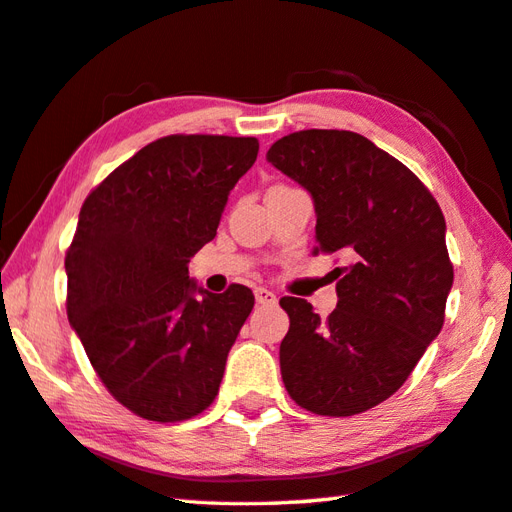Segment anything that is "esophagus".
<instances>
[{"label": "esophagus", "instance_id": "obj_1", "mask_svg": "<svg viewBox=\"0 0 512 512\" xmlns=\"http://www.w3.org/2000/svg\"><path fill=\"white\" fill-rule=\"evenodd\" d=\"M255 299L257 303H262V306H275L277 303L275 292H270L266 288H255Z\"/></svg>", "mask_w": 512, "mask_h": 512}]
</instances>
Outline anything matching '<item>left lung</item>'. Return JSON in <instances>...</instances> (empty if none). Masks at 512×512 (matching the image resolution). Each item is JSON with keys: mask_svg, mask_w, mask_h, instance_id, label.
Here are the masks:
<instances>
[{"mask_svg": "<svg viewBox=\"0 0 512 512\" xmlns=\"http://www.w3.org/2000/svg\"><path fill=\"white\" fill-rule=\"evenodd\" d=\"M268 162L299 182L317 211V253H341L328 319L284 297L290 330L281 378L299 407L354 416L402 387L444 323L453 264L436 198L400 160L345 129L279 138Z\"/></svg>", "mask_w": 512, "mask_h": 512, "instance_id": "8db88e82", "label": "left lung"}]
</instances>
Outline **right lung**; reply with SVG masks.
Instances as JSON below:
<instances>
[{"mask_svg": "<svg viewBox=\"0 0 512 512\" xmlns=\"http://www.w3.org/2000/svg\"><path fill=\"white\" fill-rule=\"evenodd\" d=\"M257 151L250 136L158 138L81 206L65 255L68 319L107 391L140 418L189 420L217 396L255 297L239 284L198 288L189 262Z\"/></svg>", "mask_w": 512, "mask_h": 512, "instance_id": "1", "label": "right lung"}]
</instances>
